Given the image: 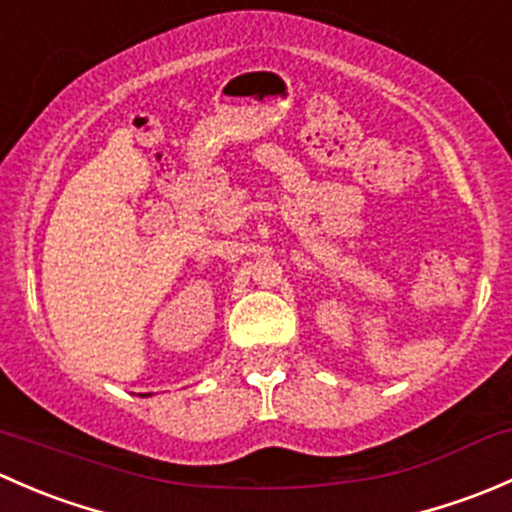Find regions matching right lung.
I'll return each mask as SVG.
<instances>
[{"label": "right lung", "mask_w": 512, "mask_h": 512, "mask_svg": "<svg viewBox=\"0 0 512 512\" xmlns=\"http://www.w3.org/2000/svg\"><path fill=\"white\" fill-rule=\"evenodd\" d=\"M146 396H151V394H146Z\"/></svg>", "instance_id": "add662e5"}]
</instances>
